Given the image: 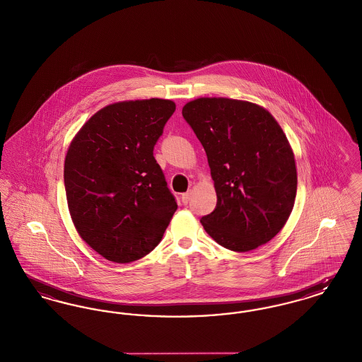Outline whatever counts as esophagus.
Wrapping results in <instances>:
<instances>
[{"mask_svg": "<svg viewBox=\"0 0 362 362\" xmlns=\"http://www.w3.org/2000/svg\"><path fill=\"white\" fill-rule=\"evenodd\" d=\"M189 198H191V191H187V192L182 194V202H183V205H187V204H189Z\"/></svg>", "mask_w": 362, "mask_h": 362, "instance_id": "34e87169", "label": "esophagus"}]
</instances>
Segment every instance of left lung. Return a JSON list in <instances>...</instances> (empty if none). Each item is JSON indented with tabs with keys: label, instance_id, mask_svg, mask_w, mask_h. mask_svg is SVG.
<instances>
[{
	"label": "left lung",
	"instance_id": "1",
	"mask_svg": "<svg viewBox=\"0 0 362 362\" xmlns=\"http://www.w3.org/2000/svg\"><path fill=\"white\" fill-rule=\"evenodd\" d=\"M207 156L216 209L201 218L207 235L230 251L272 240L292 213L297 171L292 146L258 104L199 98L182 110Z\"/></svg>",
	"mask_w": 362,
	"mask_h": 362
}]
</instances>
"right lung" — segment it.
<instances>
[{
    "label": "right lung",
    "instance_id": "right-lung-1",
    "mask_svg": "<svg viewBox=\"0 0 362 362\" xmlns=\"http://www.w3.org/2000/svg\"><path fill=\"white\" fill-rule=\"evenodd\" d=\"M175 108L156 98L108 104L70 142L64 167L70 217L81 239L110 262L149 254L177 209L153 157Z\"/></svg>",
    "mask_w": 362,
    "mask_h": 362
}]
</instances>
